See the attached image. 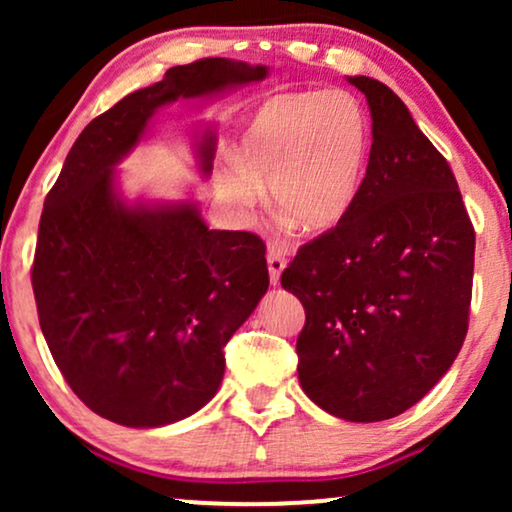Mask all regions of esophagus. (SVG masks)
<instances>
[{
  "label": "esophagus",
  "instance_id": "obj_1",
  "mask_svg": "<svg viewBox=\"0 0 512 512\" xmlns=\"http://www.w3.org/2000/svg\"><path fill=\"white\" fill-rule=\"evenodd\" d=\"M284 268H286V258L282 256V251L270 249L268 251V270H270V282L275 286L279 284V277H282Z\"/></svg>",
  "mask_w": 512,
  "mask_h": 512
}]
</instances>
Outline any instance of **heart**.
Wrapping results in <instances>:
<instances>
[{
  "label": "heart",
  "mask_w": 512,
  "mask_h": 512,
  "mask_svg": "<svg viewBox=\"0 0 512 512\" xmlns=\"http://www.w3.org/2000/svg\"><path fill=\"white\" fill-rule=\"evenodd\" d=\"M370 130L347 90H303L265 100L242 130L235 163L216 188L235 212L249 214L268 181L272 212L307 235L331 233L352 212L368 165Z\"/></svg>",
  "instance_id": "b5f03b06"
}]
</instances>
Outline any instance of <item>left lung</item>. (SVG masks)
Returning a JSON list of instances; mask_svg holds the SVG:
<instances>
[{"label":"left lung","instance_id":"1","mask_svg":"<svg viewBox=\"0 0 512 512\" xmlns=\"http://www.w3.org/2000/svg\"><path fill=\"white\" fill-rule=\"evenodd\" d=\"M366 95L373 144L359 198L303 244L282 286L305 307L300 387L347 422L401 415L436 387L468 331L475 230L457 179L394 90Z\"/></svg>","mask_w":512,"mask_h":512}]
</instances>
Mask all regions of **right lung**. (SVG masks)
Listing matches in <instances>:
<instances>
[{"label":"right lung","mask_w":512,"mask_h":512,"mask_svg":"<svg viewBox=\"0 0 512 512\" xmlns=\"http://www.w3.org/2000/svg\"><path fill=\"white\" fill-rule=\"evenodd\" d=\"M265 74L226 58L167 69L83 128L46 195L32 265L39 326L74 394L109 422L156 429L212 401L223 347L270 284L261 237L209 230L195 202L128 205L114 167L156 109ZM198 149L209 174L214 132Z\"/></svg>","instance_id":"right-lung-1"}]
</instances>
